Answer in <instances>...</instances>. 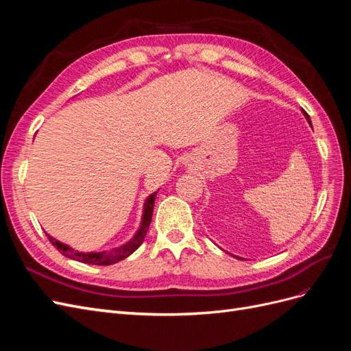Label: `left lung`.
Returning a JSON list of instances; mask_svg holds the SVG:
<instances>
[{"label":"left lung","mask_w":351,"mask_h":351,"mask_svg":"<svg viewBox=\"0 0 351 351\" xmlns=\"http://www.w3.org/2000/svg\"><path fill=\"white\" fill-rule=\"evenodd\" d=\"M303 114H304V117H306V119H307V121H309V124L312 125V123H311V119H309V115H307V112H306V111H303Z\"/></svg>","instance_id":"left-lung-1"}]
</instances>
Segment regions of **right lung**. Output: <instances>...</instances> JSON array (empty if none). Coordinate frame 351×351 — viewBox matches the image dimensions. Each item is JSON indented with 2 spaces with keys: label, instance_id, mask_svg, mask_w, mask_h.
I'll use <instances>...</instances> for the list:
<instances>
[{
  "label": "right lung",
  "instance_id": "add662e5",
  "mask_svg": "<svg viewBox=\"0 0 351 351\" xmlns=\"http://www.w3.org/2000/svg\"><path fill=\"white\" fill-rule=\"evenodd\" d=\"M155 197H156V192L152 193L149 197L146 199L145 202V209H143V218H142V224L141 228L137 230V232L134 234V237L127 241L125 244L120 247H115L111 250H104V252H98V253H82V252H76L74 249H71L67 244H62L58 240L52 239L51 236H48V240L51 241L52 246H56L58 252H61L64 256L73 259V261H79L83 263H89V265H112L120 262L123 259H125L130 254L141 246L147 230H149V224L152 221V212H154V205H155Z\"/></svg>",
  "mask_w": 351,
  "mask_h": 351
}]
</instances>
